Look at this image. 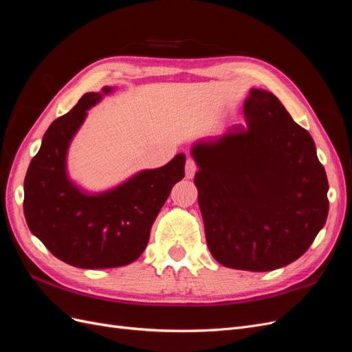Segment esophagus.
I'll return each instance as SVG.
<instances>
[{
    "mask_svg": "<svg viewBox=\"0 0 352 352\" xmlns=\"http://www.w3.org/2000/svg\"><path fill=\"white\" fill-rule=\"evenodd\" d=\"M197 173V163L194 162L192 158H188L186 160V164H185V176L186 179H192Z\"/></svg>",
    "mask_w": 352,
    "mask_h": 352,
    "instance_id": "obj_1",
    "label": "esophagus"
}]
</instances>
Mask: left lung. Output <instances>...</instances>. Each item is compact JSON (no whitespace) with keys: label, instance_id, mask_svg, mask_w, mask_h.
Wrapping results in <instances>:
<instances>
[{"label":"left lung","instance_id":"1","mask_svg":"<svg viewBox=\"0 0 352 352\" xmlns=\"http://www.w3.org/2000/svg\"><path fill=\"white\" fill-rule=\"evenodd\" d=\"M243 114L245 126L194 145V182L212 257L270 272L310 248L327 219L329 184L311 135L272 92L251 89Z\"/></svg>","mask_w":352,"mask_h":352}]
</instances>
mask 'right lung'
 <instances>
[{
	"label": "right lung",
	"instance_id": "1",
	"mask_svg": "<svg viewBox=\"0 0 352 352\" xmlns=\"http://www.w3.org/2000/svg\"><path fill=\"white\" fill-rule=\"evenodd\" d=\"M88 92L51 123L25 177L23 211L30 232L52 255L74 267L111 269L144 252L151 226L170 190L185 176V154L135 175L102 194H85L66 172L72 138L102 95Z\"/></svg>",
	"mask_w": 352,
	"mask_h": 352
}]
</instances>
